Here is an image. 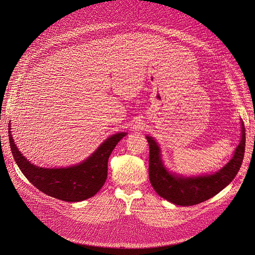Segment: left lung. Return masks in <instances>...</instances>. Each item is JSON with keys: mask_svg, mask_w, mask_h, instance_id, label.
I'll use <instances>...</instances> for the list:
<instances>
[{"mask_svg": "<svg viewBox=\"0 0 255 255\" xmlns=\"http://www.w3.org/2000/svg\"><path fill=\"white\" fill-rule=\"evenodd\" d=\"M145 137L150 148V182L160 196L177 206L197 205L219 193L237 176L245 153V127L241 120V140L230 161L216 172L186 177L167 169L159 143L150 135Z\"/></svg>", "mask_w": 255, "mask_h": 255, "instance_id": "1", "label": "left lung"}]
</instances>
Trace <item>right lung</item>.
<instances>
[{
    "label": "right lung",
    "mask_w": 255,
    "mask_h": 255,
    "mask_svg": "<svg viewBox=\"0 0 255 255\" xmlns=\"http://www.w3.org/2000/svg\"><path fill=\"white\" fill-rule=\"evenodd\" d=\"M127 135L120 132L107 137L97 150L78 164L60 167H40L29 161L18 150L12 137L9 123L8 136L11 152L24 177L43 193L65 202H82L95 195L107 178V162L118 142Z\"/></svg>",
    "instance_id": "right-lung-1"
}]
</instances>
